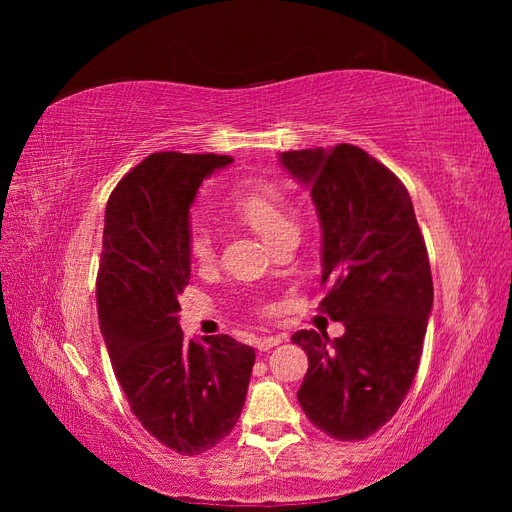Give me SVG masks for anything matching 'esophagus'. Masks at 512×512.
I'll list each match as a JSON object with an SVG mask.
<instances>
[{"label":"esophagus","mask_w":512,"mask_h":512,"mask_svg":"<svg viewBox=\"0 0 512 512\" xmlns=\"http://www.w3.org/2000/svg\"><path fill=\"white\" fill-rule=\"evenodd\" d=\"M282 342H284L282 335H262V337L256 339V348H258L260 352H267V350L275 348L277 344H282Z\"/></svg>","instance_id":"34e87169"}]
</instances>
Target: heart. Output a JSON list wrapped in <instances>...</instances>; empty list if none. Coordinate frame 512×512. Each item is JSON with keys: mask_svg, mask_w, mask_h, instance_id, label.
<instances>
[{"mask_svg": "<svg viewBox=\"0 0 512 512\" xmlns=\"http://www.w3.org/2000/svg\"><path fill=\"white\" fill-rule=\"evenodd\" d=\"M235 209L241 218L254 226L269 243H275L284 232L297 230L292 218V205L273 185H254L235 198ZM188 252L192 260L205 265L215 252V235L209 222L194 220L188 235Z\"/></svg>", "mask_w": 512, "mask_h": 512, "instance_id": "heart-1", "label": "heart"}]
</instances>
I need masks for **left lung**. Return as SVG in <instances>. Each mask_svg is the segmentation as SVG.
I'll use <instances>...</instances> for the list:
<instances>
[{
  "label": "left lung",
  "instance_id": "obj_1",
  "mask_svg": "<svg viewBox=\"0 0 512 512\" xmlns=\"http://www.w3.org/2000/svg\"><path fill=\"white\" fill-rule=\"evenodd\" d=\"M312 190L322 228L320 309L346 333L297 331L307 352L299 404L327 436L365 440L410 391L423 354L433 282L406 185L361 147L280 153Z\"/></svg>",
  "mask_w": 512,
  "mask_h": 512
}]
</instances>
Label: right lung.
<instances>
[{
    "mask_svg": "<svg viewBox=\"0 0 512 512\" xmlns=\"http://www.w3.org/2000/svg\"><path fill=\"white\" fill-rule=\"evenodd\" d=\"M215 153H151L104 213L98 318L113 371L141 425L179 455H200L237 425L254 348L228 335L185 339L177 297L190 284V207Z\"/></svg>",
    "mask_w": 512,
    "mask_h": 512,
    "instance_id": "1",
    "label": "right lung"
}]
</instances>
